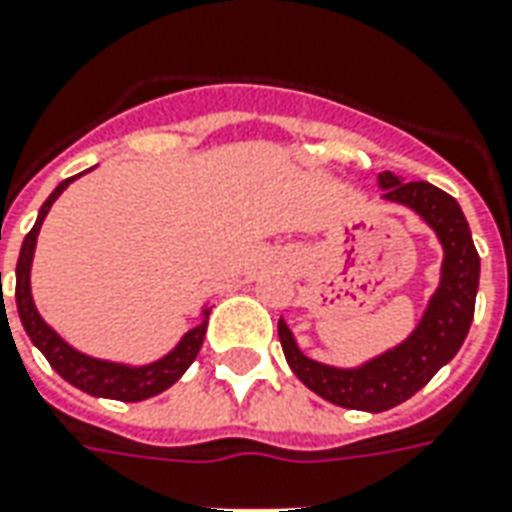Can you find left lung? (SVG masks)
<instances>
[{"label": "left lung", "mask_w": 512, "mask_h": 512, "mask_svg": "<svg viewBox=\"0 0 512 512\" xmlns=\"http://www.w3.org/2000/svg\"><path fill=\"white\" fill-rule=\"evenodd\" d=\"M377 182L385 202L410 207L441 241V282L416 330L393 349L360 366L338 368L310 360L299 349L288 324L282 318L277 324L282 352L293 374L332 405L366 413H382L407 402L457 355L474 318L480 285V255L455 196L424 180L402 182L391 171H382Z\"/></svg>", "instance_id": "1"}]
</instances>
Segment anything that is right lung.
<instances>
[{
  "instance_id": "obj_1",
  "label": "right lung",
  "mask_w": 512,
  "mask_h": 512,
  "mask_svg": "<svg viewBox=\"0 0 512 512\" xmlns=\"http://www.w3.org/2000/svg\"><path fill=\"white\" fill-rule=\"evenodd\" d=\"M85 174V171H82ZM80 177V174H77ZM77 177H69L57 185L55 191L49 194L41 210H38V219L32 224V230L27 232L24 244H21L19 263H16V307H19V318L24 324V332L30 335V341L41 349V355L49 360V366L55 368L57 374L66 382H71L74 388L91 393V396H102V399H121V402H144L149 396H157L166 388H171L174 382L180 380L182 374L188 371V366L194 363L202 341H205L207 332V316H210V307L202 310V321L196 324L194 330H188L180 338V343L171 349L169 355H163L160 360H152L146 366H130V363H113V360H99L74 349L71 343H66L57 335L49 324H46L38 307L32 302V288H30V271H32V255H35V244H38V232L44 224L49 207L55 205V199Z\"/></svg>"
}]
</instances>
